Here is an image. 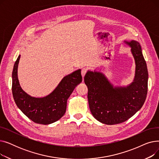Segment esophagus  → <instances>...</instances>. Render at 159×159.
<instances>
[{"label": "esophagus", "mask_w": 159, "mask_h": 159, "mask_svg": "<svg viewBox=\"0 0 159 159\" xmlns=\"http://www.w3.org/2000/svg\"><path fill=\"white\" fill-rule=\"evenodd\" d=\"M86 72H87V69L86 68H82V70H81V75H82V78L84 77Z\"/></svg>", "instance_id": "esophagus-1"}]
</instances>
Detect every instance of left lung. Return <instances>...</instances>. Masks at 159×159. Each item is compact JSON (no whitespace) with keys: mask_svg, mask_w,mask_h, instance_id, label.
Listing matches in <instances>:
<instances>
[{"mask_svg":"<svg viewBox=\"0 0 159 159\" xmlns=\"http://www.w3.org/2000/svg\"><path fill=\"white\" fill-rule=\"evenodd\" d=\"M124 42L131 48L135 62V77L131 84L115 86L103 73L96 70L88 71L84 76L91 113L107 125L131 118L143 107L148 93V72L141 46L136 40Z\"/></svg>","mask_w":159,"mask_h":159,"instance_id":"obj_1","label":"left lung"}]
</instances>
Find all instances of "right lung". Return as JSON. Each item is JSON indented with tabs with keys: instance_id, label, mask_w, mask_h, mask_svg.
<instances>
[{
	"instance_id": "obj_1",
	"label": "right lung",
	"mask_w": 159,
	"mask_h": 159,
	"mask_svg": "<svg viewBox=\"0 0 159 159\" xmlns=\"http://www.w3.org/2000/svg\"><path fill=\"white\" fill-rule=\"evenodd\" d=\"M19 55L12 72V93L17 107L26 116L35 123L50 124L59 120L65 114L67 101L74 89L82 80L81 70L65 76L55 89L43 97H34L22 89L18 79Z\"/></svg>"
}]
</instances>
